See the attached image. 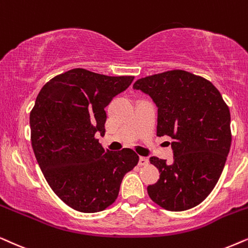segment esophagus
<instances>
[{
    "label": "esophagus",
    "instance_id": "34e87169",
    "mask_svg": "<svg viewBox=\"0 0 248 248\" xmlns=\"http://www.w3.org/2000/svg\"><path fill=\"white\" fill-rule=\"evenodd\" d=\"M148 163V160L146 157H144V156H140V162H138V164H140V166H146V164Z\"/></svg>",
    "mask_w": 248,
    "mask_h": 248
}]
</instances>
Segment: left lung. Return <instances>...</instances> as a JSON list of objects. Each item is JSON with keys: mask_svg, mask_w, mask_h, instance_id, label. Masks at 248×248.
<instances>
[{"mask_svg": "<svg viewBox=\"0 0 248 248\" xmlns=\"http://www.w3.org/2000/svg\"><path fill=\"white\" fill-rule=\"evenodd\" d=\"M134 88L156 104V136L170 137L173 151L169 164L150 157L160 179L147 187L148 196L169 211L199 205L226 164L232 144L229 108L210 80L180 69L138 79Z\"/></svg>", "mask_w": 248, "mask_h": 248, "instance_id": "obj_1", "label": "left lung"}]
</instances>
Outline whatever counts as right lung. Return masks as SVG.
Here are the masks:
<instances>
[{
    "label": "right lung",
    "instance_id": "add662e5",
    "mask_svg": "<svg viewBox=\"0 0 248 248\" xmlns=\"http://www.w3.org/2000/svg\"><path fill=\"white\" fill-rule=\"evenodd\" d=\"M133 80L76 68L52 78L36 97L29 117L32 150L49 187L71 209L105 210L137 166L133 150L111 152L95 137L105 133L104 108Z\"/></svg>",
    "mask_w": 248,
    "mask_h": 248
}]
</instances>
